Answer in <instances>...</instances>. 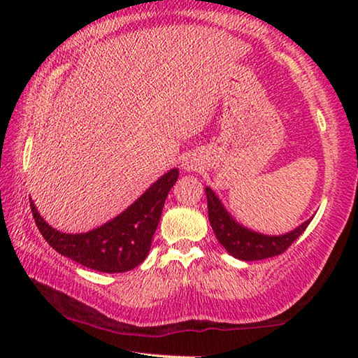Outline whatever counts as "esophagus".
<instances>
[{
  "mask_svg": "<svg viewBox=\"0 0 358 358\" xmlns=\"http://www.w3.org/2000/svg\"><path fill=\"white\" fill-rule=\"evenodd\" d=\"M185 169H186V171H189V169H192V162H185Z\"/></svg>",
  "mask_w": 358,
  "mask_h": 358,
  "instance_id": "obj_1",
  "label": "esophagus"
}]
</instances>
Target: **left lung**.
<instances>
[{
    "mask_svg": "<svg viewBox=\"0 0 358 358\" xmlns=\"http://www.w3.org/2000/svg\"><path fill=\"white\" fill-rule=\"evenodd\" d=\"M205 192H207L208 202V220L217 241L226 248L230 256L240 260H262L280 256L305 232L308 224L311 222V220H308L292 232L284 235H264L240 226L227 213V210L210 187H205Z\"/></svg>",
    "mask_w": 358,
    "mask_h": 358,
    "instance_id": "left-lung-1",
    "label": "left lung"
}]
</instances>
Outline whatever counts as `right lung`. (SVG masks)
<instances>
[{"label":"right lung","mask_w":358,"mask_h":358,"mask_svg":"<svg viewBox=\"0 0 358 358\" xmlns=\"http://www.w3.org/2000/svg\"><path fill=\"white\" fill-rule=\"evenodd\" d=\"M177 178L178 169H172L123 213L85 234L59 232L42 220L33 202H29V207L42 237L57 252L87 268L123 273L136 268L148 256L167 194Z\"/></svg>","instance_id":"1"}]
</instances>
